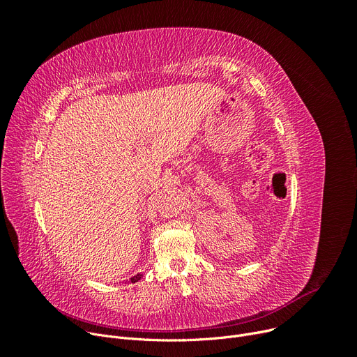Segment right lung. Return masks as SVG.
Segmentation results:
<instances>
[{
	"label": "right lung",
	"instance_id": "obj_1",
	"mask_svg": "<svg viewBox=\"0 0 357 357\" xmlns=\"http://www.w3.org/2000/svg\"><path fill=\"white\" fill-rule=\"evenodd\" d=\"M140 278H142V275H140V273H137L136 276L131 278V282H133V284H135V282H137V280H140Z\"/></svg>",
	"mask_w": 357,
	"mask_h": 357
}]
</instances>
